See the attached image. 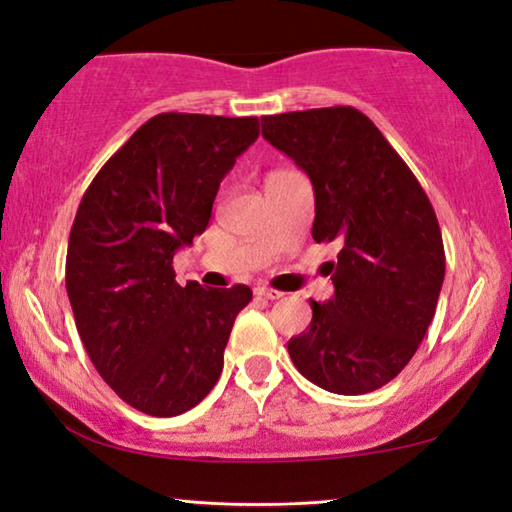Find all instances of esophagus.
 Instances as JSON below:
<instances>
[{
	"instance_id": "1",
	"label": "esophagus",
	"mask_w": 512,
	"mask_h": 512,
	"mask_svg": "<svg viewBox=\"0 0 512 512\" xmlns=\"http://www.w3.org/2000/svg\"><path fill=\"white\" fill-rule=\"evenodd\" d=\"M256 296H261V298H265V300H279V298L284 296V293L277 291V289H270V286H258Z\"/></svg>"
}]
</instances>
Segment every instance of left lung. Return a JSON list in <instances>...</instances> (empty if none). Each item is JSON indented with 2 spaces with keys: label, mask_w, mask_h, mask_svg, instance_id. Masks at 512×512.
<instances>
[{
  "label": "left lung",
  "mask_w": 512,
  "mask_h": 512,
  "mask_svg": "<svg viewBox=\"0 0 512 512\" xmlns=\"http://www.w3.org/2000/svg\"><path fill=\"white\" fill-rule=\"evenodd\" d=\"M263 137L314 188V242H335V296L310 300L289 340L300 375L342 396L394 380L415 356L445 279L443 235L424 188L375 123L354 107L263 116Z\"/></svg>",
  "instance_id": "obj_1"
}]
</instances>
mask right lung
Returning <instances> with one entry per match:
<instances>
[{"label":"right lung","mask_w":512,"mask_h":512,"mask_svg":"<svg viewBox=\"0 0 512 512\" xmlns=\"http://www.w3.org/2000/svg\"><path fill=\"white\" fill-rule=\"evenodd\" d=\"M256 137V116L158 114L76 209L65 268L76 328L102 380L144 415H181L219 380L251 289L179 286L172 258L205 233L221 179Z\"/></svg>","instance_id":"obj_1"}]
</instances>
